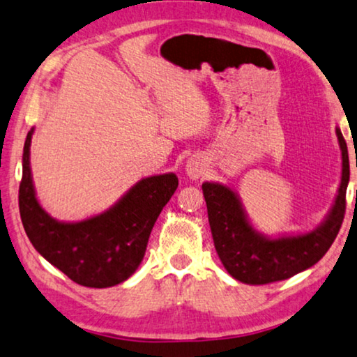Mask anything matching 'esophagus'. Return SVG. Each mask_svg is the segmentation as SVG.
Here are the masks:
<instances>
[{
	"label": "esophagus",
	"instance_id": "esophagus-1",
	"mask_svg": "<svg viewBox=\"0 0 357 357\" xmlns=\"http://www.w3.org/2000/svg\"><path fill=\"white\" fill-rule=\"evenodd\" d=\"M186 173L191 179L201 178V176L204 174V166L201 163V160H196V158L189 160L188 165H186Z\"/></svg>",
	"mask_w": 357,
	"mask_h": 357
}]
</instances>
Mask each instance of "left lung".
Listing matches in <instances>:
<instances>
[{"mask_svg": "<svg viewBox=\"0 0 357 357\" xmlns=\"http://www.w3.org/2000/svg\"><path fill=\"white\" fill-rule=\"evenodd\" d=\"M343 150V176L335 206L323 225L307 235L269 240L256 234L246 220L238 199L222 184L204 183L213 245L228 274L245 284H268L292 278L318 263L338 235L346 212L349 181L348 145L336 129Z\"/></svg>", "mask_w": 357, "mask_h": 357, "instance_id": "1", "label": "left lung"}]
</instances>
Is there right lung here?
I'll use <instances>...</instances> for the list:
<instances>
[{
	"label": "right lung",
	"mask_w": 357,
	"mask_h": 357,
	"mask_svg": "<svg viewBox=\"0 0 357 357\" xmlns=\"http://www.w3.org/2000/svg\"><path fill=\"white\" fill-rule=\"evenodd\" d=\"M32 130L22 155L19 212L34 248L84 287H111L129 279L144 259L160 212L178 188L176 174L142 179L111 211L78 223H60L42 211L29 168Z\"/></svg>",
	"instance_id": "add662e5"
}]
</instances>
